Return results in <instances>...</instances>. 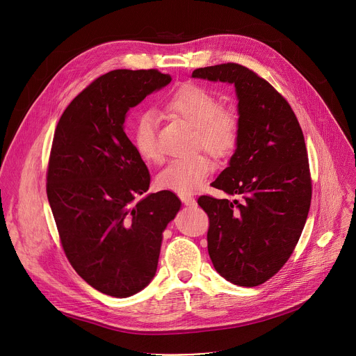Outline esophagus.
<instances>
[{
	"label": "esophagus",
	"mask_w": 356,
	"mask_h": 356,
	"mask_svg": "<svg viewBox=\"0 0 356 356\" xmlns=\"http://www.w3.org/2000/svg\"><path fill=\"white\" fill-rule=\"evenodd\" d=\"M180 200L184 206H195V198L188 194H180Z\"/></svg>",
	"instance_id": "obj_1"
}]
</instances>
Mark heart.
<instances>
[{
  "instance_id": "heart-1",
  "label": "heart",
  "mask_w": 356,
  "mask_h": 356,
  "mask_svg": "<svg viewBox=\"0 0 356 356\" xmlns=\"http://www.w3.org/2000/svg\"><path fill=\"white\" fill-rule=\"evenodd\" d=\"M168 111L195 128V146H201L217 159L232 154L239 136L238 115L221 108L218 98L207 88L197 84L179 87L168 99ZM156 117L154 113H140L134 124L132 143L145 162L161 159ZM213 172L211 161L201 154L170 161L156 176L162 190L188 194L198 190Z\"/></svg>"
}]
</instances>
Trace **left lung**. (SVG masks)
I'll return each mask as SVG.
<instances>
[{"mask_svg":"<svg viewBox=\"0 0 356 356\" xmlns=\"http://www.w3.org/2000/svg\"><path fill=\"white\" fill-rule=\"evenodd\" d=\"M194 79L228 83L238 99L239 136L213 187L238 200L201 195L209 214V253L228 282L253 287L287 262L306 224L312 179L300 124L287 101L262 77L236 65L195 69Z\"/></svg>","mask_w":356,"mask_h":356,"instance_id":"obj_1","label":"left lung"}]
</instances>
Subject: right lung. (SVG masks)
<instances>
[{
  "instance_id": "add662e5",
  "label": "right lung",
  "mask_w": 356,
  "mask_h": 356,
  "mask_svg": "<svg viewBox=\"0 0 356 356\" xmlns=\"http://www.w3.org/2000/svg\"><path fill=\"white\" fill-rule=\"evenodd\" d=\"M158 70H113L83 90L55 131L46 193L62 246L95 290L125 298L156 275L163 231L181 201L149 190L150 175L124 131L128 111L168 86Z\"/></svg>"
}]
</instances>
